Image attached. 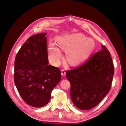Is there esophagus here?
Listing matches in <instances>:
<instances>
[{"instance_id": "1", "label": "esophagus", "mask_w": 126, "mask_h": 126, "mask_svg": "<svg viewBox=\"0 0 126 126\" xmlns=\"http://www.w3.org/2000/svg\"><path fill=\"white\" fill-rule=\"evenodd\" d=\"M62 75L63 76H64L66 75V71L64 69H62Z\"/></svg>"}]
</instances>
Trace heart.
<instances>
[{
  "instance_id": "b5f03b06",
  "label": "heart",
  "mask_w": 126,
  "mask_h": 126,
  "mask_svg": "<svg viewBox=\"0 0 126 126\" xmlns=\"http://www.w3.org/2000/svg\"><path fill=\"white\" fill-rule=\"evenodd\" d=\"M56 41L57 46L63 50L66 51L67 62L72 64L80 63L88 58L96 46V43L93 38H87L81 33L59 37ZM49 46L48 58L52 63L58 64L63 57L62 52L51 42Z\"/></svg>"
}]
</instances>
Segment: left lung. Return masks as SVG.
<instances>
[{
  "instance_id": "obj_1",
  "label": "left lung",
  "mask_w": 126,
  "mask_h": 126,
  "mask_svg": "<svg viewBox=\"0 0 126 126\" xmlns=\"http://www.w3.org/2000/svg\"><path fill=\"white\" fill-rule=\"evenodd\" d=\"M94 54L81 66L68 70L66 78L70 83V96L76 107L89 110L96 106L111 88L114 74L112 58L108 50Z\"/></svg>"
}]
</instances>
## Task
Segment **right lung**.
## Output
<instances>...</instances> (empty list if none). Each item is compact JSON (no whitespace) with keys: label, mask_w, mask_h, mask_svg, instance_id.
<instances>
[{"label":"right lung","mask_w":126,"mask_h":126,"mask_svg":"<svg viewBox=\"0 0 126 126\" xmlns=\"http://www.w3.org/2000/svg\"><path fill=\"white\" fill-rule=\"evenodd\" d=\"M46 35L29 37L15 60L14 81L19 94L27 104L36 108L48 104L52 89L62 79L59 68L48 64Z\"/></svg>","instance_id":"1"}]
</instances>
